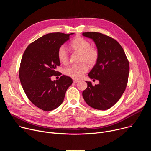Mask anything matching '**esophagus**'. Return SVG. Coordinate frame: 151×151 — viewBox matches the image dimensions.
Listing matches in <instances>:
<instances>
[{
    "mask_svg": "<svg viewBox=\"0 0 151 151\" xmlns=\"http://www.w3.org/2000/svg\"><path fill=\"white\" fill-rule=\"evenodd\" d=\"M73 83H78V82H79V81H78V80H76V79H73Z\"/></svg>",
    "mask_w": 151,
    "mask_h": 151,
    "instance_id": "1",
    "label": "esophagus"
}]
</instances>
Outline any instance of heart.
<instances>
[{
	"label": "heart",
	"mask_w": 151,
	"mask_h": 151,
	"mask_svg": "<svg viewBox=\"0 0 151 151\" xmlns=\"http://www.w3.org/2000/svg\"><path fill=\"white\" fill-rule=\"evenodd\" d=\"M70 49L80 54L79 61L87 63L90 67L94 66L97 63L99 52L94 47H91L90 42L82 37L77 36L74 38L69 44ZM58 60L63 64H66L68 61V54L64 46L59 48L57 52ZM88 71V66L86 64L82 63L76 66H70L64 70V74L73 78L80 79L83 74Z\"/></svg>",
	"instance_id": "obj_1"
}]
</instances>
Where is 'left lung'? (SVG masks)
Here are the masks:
<instances>
[{
	"instance_id": "left-lung-1",
	"label": "left lung",
	"mask_w": 151,
	"mask_h": 151,
	"mask_svg": "<svg viewBox=\"0 0 151 151\" xmlns=\"http://www.w3.org/2000/svg\"><path fill=\"white\" fill-rule=\"evenodd\" d=\"M82 35L91 39L99 52V60L88 73L90 79L99 80L88 86L82 96L90 106L104 111L113 106L123 94L128 82L129 62L123 48L114 39L97 32H85Z\"/></svg>"
}]
</instances>
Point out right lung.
Returning <instances> with one entry per match:
<instances>
[{
	"label": "right lung",
	"mask_w": 151,
	"mask_h": 151,
	"mask_svg": "<svg viewBox=\"0 0 151 151\" xmlns=\"http://www.w3.org/2000/svg\"><path fill=\"white\" fill-rule=\"evenodd\" d=\"M73 34L45 35L30 44L23 54L19 70L21 84L30 101L43 111H52L60 106L73 82L66 75L54 81L51 76L58 73L59 48Z\"/></svg>",
	"instance_id": "add662e5"
}]
</instances>
